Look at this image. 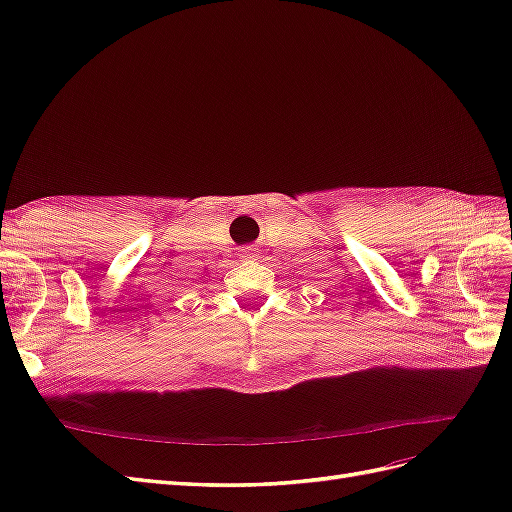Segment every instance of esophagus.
<instances>
[{
    "label": "esophagus",
    "instance_id": "1",
    "mask_svg": "<svg viewBox=\"0 0 512 512\" xmlns=\"http://www.w3.org/2000/svg\"><path fill=\"white\" fill-rule=\"evenodd\" d=\"M242 257L255 259V257H257V251H255V248H251V246H246V248H242Z\"/></svg>",
    "mask_w": 512,
    "mask_h": 512
}]
</instances>
